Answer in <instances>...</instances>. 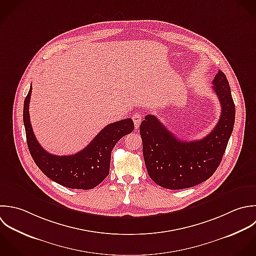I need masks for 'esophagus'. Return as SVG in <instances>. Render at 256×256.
<instances>
[{
    "mask_svg": "<svg viewBox=\"0 0 256 256\" xmlns=\"http://www.w3.org/2000/svg\"><path fill=\"white\" fill-rule=\"evenodd\" d=\"M142 114L140 112H134L132 114V120H134V128H138L140 124V122H142Z\"/></svg>",
    "mask_w": 256,
    "mask_h": 256,
    "instance_id": "obj_1",
    "label": "esophagus"
}]
</instances>
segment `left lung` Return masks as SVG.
I'll return each instance as SVG.
<instances>
[{
    "mask_svg": "<svg viewBox=\"0 0 256 256\" xmlns=\"http://www.w3.org/2000/svg\"><path fill=\"white\" fill-rule=\"evenodd\" d=\"M212 90L220 106V118L202 140L184 142L176 138L152 114L140 124L142 154L150 178L168 190H184L208 180L218 168L236 120V106L226 74L218 70Z\"/></svg>",
    "mask_w": 256,
    "mask_h": 256,
    "instance_id": "8db88e82",
    "label": "left lung"
}]
</instances>
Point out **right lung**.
<instances>
[{
    "label": "right lung",
    "instance_id": "obj_1",
    "mask_svg": "<svg viewBox=\"0 0 256 256\" xmlns=\"http://www.w3.org/2000/svg\"><path fill=\"white\" fill-rule=\"evenodd\" d=\"M32 86L24 102V124L30 154L38 168L52 180L68 188L92 190L98 186L110 172L114 146L134 130L132 118L108 124L80 152L72 156H54L38 142L30 122L28 104Z\"/></svg>",
    "mask_w": 256,
    "mask_h": 256
}]
</instances>
